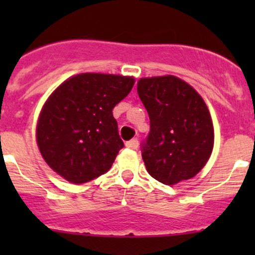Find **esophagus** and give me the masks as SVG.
Masks as SVG:
<instances>
[{
  "instance_id": "esophagus-1",
  "label": "esophagus",
  "mask_w": 255,
  "mask_h": 255,
  "mask_svg": "<svg viewBox=\"0 0 255 255\" xmlns=\"http://www.w3.org/2000/svg\"><path fill=\"white\" fill-rule=\"evenodd\" d=\"M138 145H139V143H138L137 139H132V140H129V142L126 143V146H127L128 149H132V150L138 149Z\"/></svg>"
}]
</instances>
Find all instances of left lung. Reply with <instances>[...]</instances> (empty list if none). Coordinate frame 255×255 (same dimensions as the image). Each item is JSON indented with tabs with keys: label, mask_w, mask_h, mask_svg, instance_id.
I'll use <instances>...</instances> for the list:
<instances>
[{
	"label": "left lung",
	"mask_w": 255,
	"mask_h": 255,
	"mask_svg": "<svg viewBox=\"0 0 255 255\" xmlns=\"http://www.w3.org/2000/svg\"><path fill=\"white\" fill-rule=\"evenodd\" d=\"M137 91L150 120L142 151L149 175L161 184L175 185L199 174L215 143L204 99L174 75L139 79Z\"/></svg>",
	"instance_id": "8db88e82"
}]
</instances>
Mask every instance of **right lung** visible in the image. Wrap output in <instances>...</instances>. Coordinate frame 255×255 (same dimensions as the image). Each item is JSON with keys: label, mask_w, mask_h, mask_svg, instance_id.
I'll use <instances>...</instances> for the list:
<instances>
[{"label": "right lung", "mask_w": 255, "mask_h": 255, "mask_svg": "<svg viewBox=\"0 0 255 255\" xmlns=\"http://www.w3.org/2000/svg\"><path fill=\"white\" fill-rule=\"evenodd\" d=\"M134 81L133 76L84 73L51 92L35 129L38 148L51 170L73 184L110 170L123 148L112 110Z\"/></svg>", "instance_id": "obj_1"}]
</instances>
